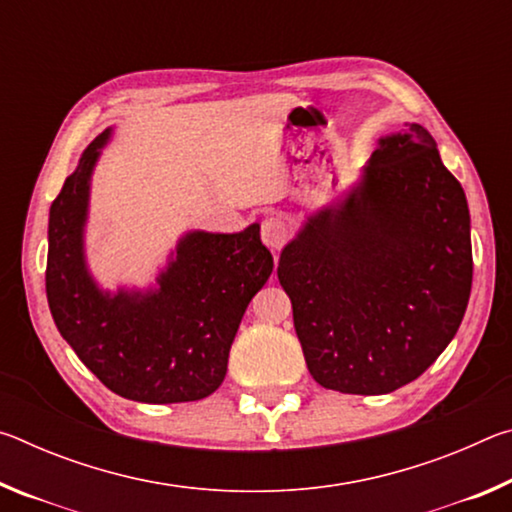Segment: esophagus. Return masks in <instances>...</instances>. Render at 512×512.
I'll list each match as a JSON object with an SVG mask.
<instances>
[{
  "label": "esophagus",
  "mask_w": 512,
  "mask_h": 512,
  "mask_svg": "<svg viewBox=\"0 0 512 512\" xmlns=\"http://www.w3.org/2000/svg\"><path fill=\"white\" fill-rule=\"evenodd\" d=\"M289 237V223L282 216H268L262 223V241L271 250H280Z\"/></svg>",
  "instance_id": "obj_1"
}]
</instances>
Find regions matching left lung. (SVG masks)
Wrapping results in <instances>:
<instances>
[{
	"label": "left lung",
	"instance_id": "obj_1",
	"mask_svg": "<svg viewBox=\"0 0 512 512\" xmlns=\"http://www.w3.org/2000/svg\"><path fill=\"white\" fill-rule=\"evenodd\" d=\"M379 137L357 183L280 253L307 368L320 386L386 395L418 379L461 327L470 210L427 128Z\"/></svg>",
	"mask_w": 512,
	"mask_h": 512
}]
</instances>
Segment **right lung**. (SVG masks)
I'll return each mask as SVG.
<instances>
[{
    "mask_svg": "<svg viewBox=\"0 0 512 512\" xmlns=\"http://www.w3.org/2000/svg\"><path fill=\"white\" fill-rule=\"evenodd\" d=\"M115 126L94 137L49 207L47 300L63 339L112 393L144 404L194 402L228 372L248 302L273 273L259 223L187 230L153 284L103 289L85 250L92 173Z\"/></svg>",
    "mask_w": 512,
    "mask_h": 512,
    "instance_id": "add662e5",
    "label": "right lung"
}]
</instances>
